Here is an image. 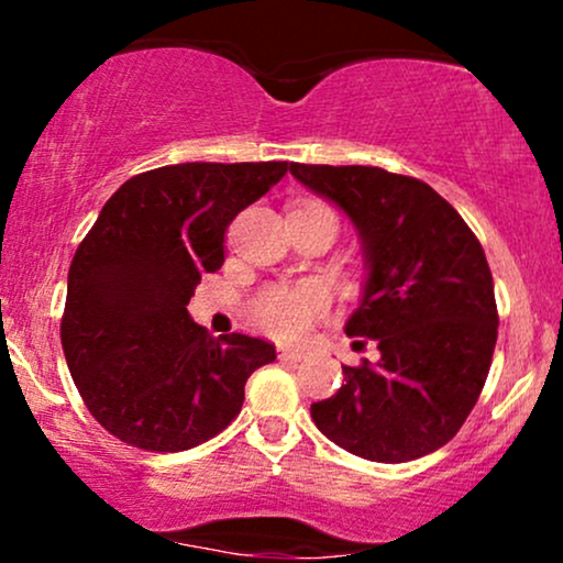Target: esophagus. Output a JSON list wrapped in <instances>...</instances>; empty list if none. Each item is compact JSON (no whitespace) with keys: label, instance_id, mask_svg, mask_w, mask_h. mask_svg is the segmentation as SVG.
Wrapping results in <instances>:
<instances>
[{"label":"esophagus","instance_id":"1","mask_svg":"<svg viewBox=\"0 0 563 563\" xmlns=\"http://www.w3.org/2000/svg\"><path fill=\"white\" fill-rule=\"evenodd\" d=\"M277 357L288 360V363H301V360L307 357V352H303V349H294V346H277Z\"/></svg>","mask_w":563,"mask_h":563}]
</instances>
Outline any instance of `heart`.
<instances>
[{
	"label": "heart",
	"mask_w": 563,
	"mask_h": 563,
	"mask_svg": "<svg viewBox=\"0 0 563 563\" xmlns=\"http://www.w3.org/2000/svg\"><path fill=\"white\" fill-rule=\"evenodd\" d=\"M331 303L325 286L307 280L299 286H267L251 299V318L262 331L296 339L307 333L312 322L322 318Z\"/></svg>",
	"instance_id": "b5f03b06"
}]
</instances>
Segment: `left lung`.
Listing matches in <instances>:
<instances>
[{"label": "left lung", "instance_id": "1", "mask_svg": "<svg viewBox=\"0 0 563 563\" xmlns=\"http://www.w3.org/2000/svg\"><path fill=\"white\" fill-rule=\"evenodd\" d=\"M363 238L367 283L346 322L354 349L341 389L312 405L331 442L376 463H407L450 442L484 389L497 341L493 273L482 243L434 187L378 166L290 164Z\"/></svg>", "mask_w": 563, "mask_h": 563}]
</instances>
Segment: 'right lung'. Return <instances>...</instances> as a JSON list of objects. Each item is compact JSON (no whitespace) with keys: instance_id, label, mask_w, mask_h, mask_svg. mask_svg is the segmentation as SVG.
<instances>
[{"instance_id":"add662e5","label":"right lung","mask_w":563,"mask_h":563,"mask_svg":"<svg viewBox=\"0 0 563 563\" xmlns=\"http://www.w3.org/2000/svg\"><path fill=\"white\" fill-rule=\"evenodd\" d=\"M290 169L174 164L126 179L102 206L68 269L60 341L92 418L115 439L183 452L228 429L245 380L275 346L245 333L209 335L187 301L224 262V232Z\"/></svg>"}]
</instances>
